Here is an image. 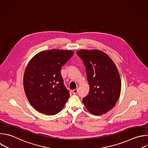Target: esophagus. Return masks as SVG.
<instances>
[{"label":"esophagus","instance_id":"esophagus-1","mask_svg":"<svg viewBox=\"0 0 148 148\" xmlns=\"http://www.w3.org/2000/svg\"><path fill=\"white\" fill-rule=\"evenodd\" d=\"M77 92H78V89L77 88L72 90V93L73 94H77Z\"/></svg>","mask_w":148,"mask_h":148}]
</instances>
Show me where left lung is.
I'll list each match as a JSON object with an SVG mask.
<instances>
[{"label": "left lung", "instance_id": "obj_1", "mask_svg": "<svg viewBox=\"0 0 148 148\" xmlns=\"http://www.w3.org/2000/svg\"><path fill=\"white\" fill-rule=\"evenodd\" d=\"M76 53L86 67L90 86L83 102L92 114H104L114 107L120 97L121 81L117 67L102 51L80 50Z\"/></svg>", "mask_w": 148, "mask_h": 148}]
</instances>
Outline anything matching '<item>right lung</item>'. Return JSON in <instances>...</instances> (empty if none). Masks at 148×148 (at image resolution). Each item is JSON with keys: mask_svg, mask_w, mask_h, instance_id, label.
<instances>
[{"mask_svg": "<svg viewBox=\"0 0 148 148\" xmlns=\"http://www.w3.org/2000/svg\"><path fill=\"white\" fill-rule=\"evenodd\" d=\"M71 50L52 49L35 55L29 62L24 76V88L31 105L49 115L59 113L69 97L61 69L73 56Z\"/></svg>", "mask_w": 148, "mask_h": 148, "instance_id": "right-lung-1", "label": "right lung"}]
</instances>
